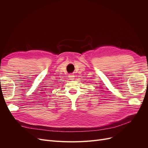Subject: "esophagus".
<instances>
[{"label": "esophagus", "instance_id": "1", "mask_svg": "<svg viewBox=\"0 0 148 148\" xmlns=\"http://www.w3.org/2000/svg\"><path fill=\"white\" fill-rule=\"evenodd\" d=\"M69 77L70 79H71V80H73V79H74V78H75L74 75H73V74H70V75H69Z\"/></svg>", "mask_w": 148, "mask_h": 148}]
</instances>
